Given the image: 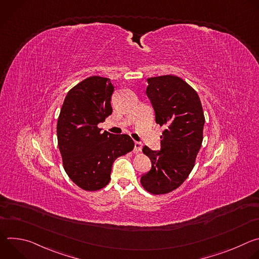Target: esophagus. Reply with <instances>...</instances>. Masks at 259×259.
<instances>
[{
	"label": "esophagus",
	"mask_w": 259,
	"mask_h": 259,
	"mask_svg": "<svg viewBox=\"0 0 259 259\" xmlns=\"http://www.w3.org/2000/svg\"><path fill=\"white\" fill-rule=\"evenodd\" d=\"M141 149H142V144L140 142H135V144H134V152L135 153H139L141 151Z\"/></svg>",
	"instance_id": "esophagus-1"
}]
</instances>
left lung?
<instances>
[{
	"instance_id": "left-lung-1",
	"label": "left lung",
	"mask_w": 259,
	"mask_h": 259,
	"mask_svg": "<svg viewBox=\"0 0 259 259\" xmlns=\"http://www.w3.org/2000/svg\"><path fill=\"white\" fill-rule=\"evenodd\" d=\"M147 83L156 123L165 130L160 152L143 146L152 169L141 176L140 183L153 195H165L179 188L192 172L203 141L205 117L197 91L181 78L160 76L149 78Z\"/></svg>"
}]
</instances>
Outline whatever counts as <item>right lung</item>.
<instances>
[{"label": "right lung", "mask_w": 259, "mask_h": 259, "mask_svg": "<svg viewBox=\"0 0 259 259\" xmlns=\"http://www.w3.org/2000/svg\"><path fill=\"white\" fill-rule=\"evenodd\" d=\"M114 86L109 79L91 76L72 87L57 121V141L63 168L79 188L95 192L107 186L115 160L134 149L127 134L98 128L112 115Z\"/></svg>", "instance_id": "add662e5"}]
</instances>
